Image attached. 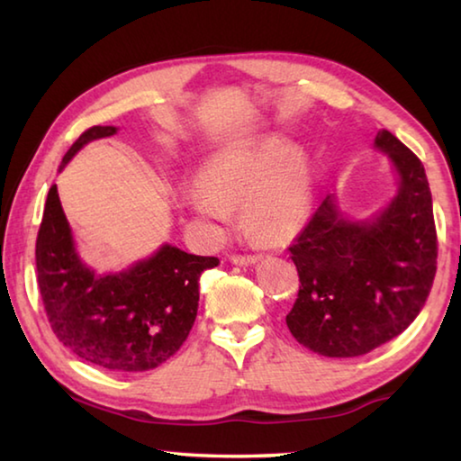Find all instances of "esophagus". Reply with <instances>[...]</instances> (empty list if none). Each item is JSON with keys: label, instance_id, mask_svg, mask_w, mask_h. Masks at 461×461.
<instances>
[{"label": "esophagus", "instance_id": "esophagus-1", "mask_svg": "<svg viewBox=\"0 0 461 461\" xmlns=\"http://www.w3.org/2000/svg\"><path fill=\"white\" fill-rule=\"evenodd\" d=\"M233 264H241V267H248V264H254L260 260V254H231L230 258Z\"/></svg>", "mask_w": 461, "mask_h": 461}]
</instances>
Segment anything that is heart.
<instances>
[{
    "label": "heart",
    "mask_w": 461,
    "mask_h": 461,
    "mask_svg": "<svg viewBox=\"0 0 461 461\" xmlns=\"http://www.w3.org/2000/svg\"><path fill=\"white\" fill-rule=\"evenodd\" d=\"M309 165L301 150H286L280 138L228 148L199 175V191L186 197L194 213L212 221L228 220L240 207L249 231L276 244L293 236L307 212Z\"/></svg>",
    "instance_id": "heart-1"
}]
</instances>
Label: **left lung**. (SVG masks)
I'll use <instances>...</instances> for the list:
<instances>
[{
    "label": "left lung",
    "mask_w": 461,
    "mask_h": 461,
    "mask_svg": "<svg viewBox=\"0 0 461 461\" xmlns=\"http://www.w3.org/2000/svg\"><path fill=\"white\" fill-rule=\"evenodd\" d=\"M376 146L399 170L401 189L374 221H348L331 197L288 248L299 294L286 315L293 338L315 354L356 357L415 321L437 272L431 189L417 154L388 130Z\"/></svg>",
    "instance_id": "obj_1"
}]
</instances>
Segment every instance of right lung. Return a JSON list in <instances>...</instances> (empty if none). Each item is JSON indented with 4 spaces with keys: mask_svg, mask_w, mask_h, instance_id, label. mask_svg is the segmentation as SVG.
Wrapping results in <instances>:
<instances>
[{
    "mask_svg": "<svg viewBox=\"0 0 461 461\" xmlns=\"http://www.w3.org/2000/svg\"><path fill=\"white\" fill-rule=\"evenodd\" d=\"M113 134V126L85 130L60 168L83 144ZM217 264L215 256L162 246L136 267L95 276L77 258L57 185L50 186L36 238L38 288L54 335L85 362L113 372H144L167 362L197 317L201 275Z\"/></svg>",
    "mask_w": 461,
    "mask_h": 461,
    "instance_id": "obj_1",
    "label": "right lung"
}]
</instances>
